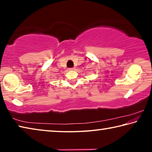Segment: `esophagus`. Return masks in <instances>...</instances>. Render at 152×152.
Wrapping results in <instances>:
<instances>
[{"label": "esophagus", "mask_w": 152, "mask_h": 152, "mask_svg": "<svg viewBox=\"0 0 152 152\" xmlns=\"http://www.w3.org/2000/svg\"><path fill=\"white\" fill-rule=\"evenodd\" d=\"M68 70H75V68H69Z\"/></svg>", "instance_id": "obj_1"}]
</instances>
